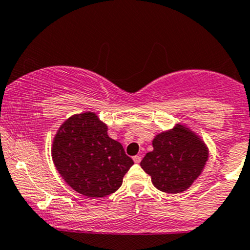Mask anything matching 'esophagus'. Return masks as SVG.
I'll return each mask as SVG.
<instances>
[{"mask_svg":"<svg viewBox=\"0 0 250 250\" xmlns=\"http://www.w3.org/2000/svg\"><path fill=\"white\" fill-rule=\"evenodd\" d=\"M133 160H134V162L136 163V165H139V163L141 162L142 159H141V156H140V155H136V156L133 157Z\"/></svg>","mask_w":250,"mask_h":250,"instance_id":"esophagus-1","label":"esophagus"}]
</instances>
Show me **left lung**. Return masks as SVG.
<instances>
[{
    "label": "left lung",
    "instance_id": "left-lung-1",
    "mask_svg": "<svg viewBox=\"0 0 250 250\" xmlns=\"http://www.w3.org/2000/svg\"><path fill=\"white\" fill-rule=\"evenodd\" d=\"M153 151L146 154L141 167L159 190L177 194L187 190L208 161L206 143L182 125L157 134Z\"/></svg>",
    "mask_w": 250,
    "mask_h": 250
}]
</instances>
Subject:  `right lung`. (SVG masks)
Returning <instances> with one entry per match:
<instances>
[{
	"label": "right lung",
	"instance_id": "right-lung-1",
	"mask_svg": "<svg viewBox=\"0 0 250 250\" xmlns=\"http://www.w3.org/2000/svg\"><path fill=\"white\" fill-rule=\"evenodd\" d=\"M108 127L95 113L70 116L62 123L51 147L53 162L77 193L103 197L121 187L134 165L122 145L108 136Z\"/></svg>",
	"mask_w": 250,
	"mask_h": 250
}]
</instances>
